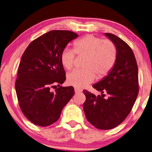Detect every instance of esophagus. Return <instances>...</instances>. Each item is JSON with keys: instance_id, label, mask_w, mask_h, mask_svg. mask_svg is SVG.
<instances>
[{"instance_id": "1", "label": "esophagus", "mask_w": 152, "mask_h": 152, "mask_svg": "<svg viewBox=\"0 0 152 152\" xmlns=\"http://www.w3.org/2000/svg\"><path fill=\"white\" fill-rule=\"evenodd\" d=\"M75 92L76 94H79L81 92V89H79V88H75Z\"/></svg>"}]
</instances>
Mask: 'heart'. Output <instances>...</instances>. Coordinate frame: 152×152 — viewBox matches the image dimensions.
<instances>
[{
  "label": "heart",
  "mask_w": 152,
  "mask_h": 152,
  "mask_svg": "<svg viewBox=\"0 0 152 152\" xmlns=\"http://www.w3.org/2000/svg\"><path fill=\"white\" fill-rule=\"evenodd\" d=\"M79 56H86L83 66L85 69H75L67 75L69 84L75 88H82L98 79H102L110 73L116 63L117 50L110 39H103L88 35L75 41L73 50L64 48L60 59L63 66L66 70L73 68Z\"/></svg>",
  "instance_id": "heart-1"
}]
</instances>
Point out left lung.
Listing matches in <instances>:
<instances>
[{"instance_id": "obj_1", "label": "left lung", "mask_w": 152, "mask_h": 152, "mask_svg": "<svg viewBox=\"0 0 152 152\" xmlns=\"http://www.w3.org/2000/svg\"><path fill=\"white\" fill-rule=\"evenodd\" d=\"M105 35L116 47V63L108 75L93 85L102 96L83 91L86 97L83 108L87 120L102 130L113 129L125 121L139 93L138 67L132 49L115 35ZM104 93L109 95L108 99L103 98Z\"/></svg>"}]
</instances>
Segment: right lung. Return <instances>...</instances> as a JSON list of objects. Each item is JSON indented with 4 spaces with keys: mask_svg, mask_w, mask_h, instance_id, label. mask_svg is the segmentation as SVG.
Segmentation results:
<instances>
[{
    "mask_svg": "<svg viewBox=\"0 0 152 152\" xmlns=\"http://www.w3.org/2000/svg\"><path fill=\"white\" fill-rule=\"evenodd\" d=\"M77 36L71 31H50L32 41L21 56L16 94L22 113L35 125L47 126L55 123L75 94L73 86H60L66 79L60 56ZM56 85L59 87L53 93L51 88Z\"/></svg>",
    "mask_w": 152,
    "mask_h": 152,
    "instance_id": "right-lung-1",
    "label": "right lung"
}]
</instances>
